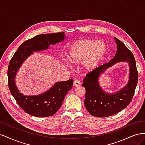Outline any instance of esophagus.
Listing matches in <instances>:
<instances>
[{
    "label": "esophagus",
    "mask_w": 145,
    "mask_h": 145,
    "mask_svg": "<svg viewBox=\"0 0 145 145\" xmlns=\"http://www.w3.org/2000/svg\"><path fill=\"white\" fill-rule=\"evenodd\" d=\"M80 85V82L78 80H75L74 81V86L77 87L79 86Z\"/></svg>",
    "instance_id": "1"
}]
</instances>
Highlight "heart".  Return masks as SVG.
Wrapping results in <instances>:
<instances>
[{
    "mask_svg": "<svg viewBox=\"0 0 145 145\" xmlns=\"http://www.w3.org/2000/svg\"><path fill=\"white\" fill-rule=\"evenodd\" d=\"M107 46L104 42L83 39L74 42L68 49V57L74 64L83 62V67L91 71L97 68L106 54Z\"/></svg>",
    "mask_w": 145,
    "mask_h": 145,
    "instance_id": "b5f03b06",
    "label": "heart"
}]
</instances>
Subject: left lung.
<instances>
[{"label": "left lung", "instance_id": "8db88e82", "mask_svg": "<svg viewBox=\"0 0 145 145\" xmlns=\"http://www.w3.org/2000/svg\"><path fill=\"white\" fill-rule=\"evenodd\" d=\"M114 39L117 45L116 56L110 62L88 73L83 81L82 85L86 90L84 102L85 107L88 112L95 117H109L125 109L132 100L137 85L138 71L134 55L121 41L116 37ZM121 61H127L130 64L129 83L117 93H105L99 86L97 80L98 76L107 67Z\"/></svg>", "mask_w": 145, "mask_h": 145}]
</instances>
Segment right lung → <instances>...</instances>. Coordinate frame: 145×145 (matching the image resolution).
<instances>
[{"label": "right lung", "mask_w": 145, "mask_h": 145, "mask_svg": "<svg viewBox=\"0 0 145 145\" xmlns=\"http://www.w3.org/2000/svg\"><path fill=\"white\" fill-rule=\"evenodd\" d=\"M65 33L37 35L24 42L12 56L8 68V83L12 95L23 110L37 117L53 116L62 105L65 95L72 88L73 79L57 82L46 93L34 96H26L19 93L15 84V76L24 61L33 51L46 50L50 45L62 41Z\"/></svg>", "instance_id": "right-lung-1"}]
</instances>
